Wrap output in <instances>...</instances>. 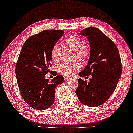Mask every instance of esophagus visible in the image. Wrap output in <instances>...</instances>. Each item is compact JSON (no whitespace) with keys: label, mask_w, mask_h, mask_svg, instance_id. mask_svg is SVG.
Returning <instances> with one entry per match:
<instances>
[{"label":"esophagus","mask_w":133,"mask_h":133,"mask_svg":"<svg viewBox=\"0 0 133 133\" xmlns=\"http://www.w3.org/2000/svg\"><path fill=\"white\" fill-rule=\"evenodd\" d=\"M70 79H71V78H70V77H66V76H64V80H65V81H66V82H67V81H70Z\"/></svg>","instance_id":"obj_1"}]
</instances>
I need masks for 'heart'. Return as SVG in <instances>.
I'll return each mask as SVG.
<instances>
[{"label": "heart", "mask_w": 133, "mask_h": 133, "mask_svg": "<svg viewBox=\"0 0 133 133\" xmlns=\"http://www.w3.org/2000/svg\"><path fill=\"white\" fill-rule=\"evenodd\" d=\"M65 45L72 50L76 51L75 53L77 58L82 61H85L88 59L90 54V48L88 45L82 44L81 39L74 36H70L65 40ZM60 49L61 46L59 43H55L52 46L50 51V55L54 61L60 60ZM81 66L76 62H64L59 65L58 71L60 73L66 76H72L79 70Z\"/></svg>", "instance_id": "1"}]
</instances>
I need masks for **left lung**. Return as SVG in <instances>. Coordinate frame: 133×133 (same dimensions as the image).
Here are the masks:
<instances>
[{
  "label": "left lung",
  "instance_id": "left-lung-1",
  "mask_svg": "<svg viewBox=\"0 0 133 133\" xmlns=\"http://www.w3.org/2000/svg\"><path fill=\"white\" fill-rule=\"evenodd\" d=\"M79 34L87 36L90 44L88 65L79 73L82 77L91 76L90 82L79 79L76 90L83 104L96 107L105 103L115 90L122 74V63L117 47L112 41L94 27Z\"/></svg>",
  "mask_w": 133,
  "mask_h": 133
}]
</instances>
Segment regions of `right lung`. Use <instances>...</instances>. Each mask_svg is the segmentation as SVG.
Masks as SVG:
<instances>
[{"mask_svg": "<svg viewBox=\"0 0 133 133\" xmlns=\"http://www.w3.org/2000/svg\"><path fill=\"white\" fill-rule=\"evenodd\" d=\"M64 33L62 30H49L31 36L23 44L16 66L20 92L25 102L37 110H46L53 104L54 89L63 82V77L51 71L52 46ZM56 76L51 83L44 79L48 72Z\"/></svg>", "mask_w": 133, "mask_h": 133, "instance_id": "1", "label": "right lung"}]
</instances>
